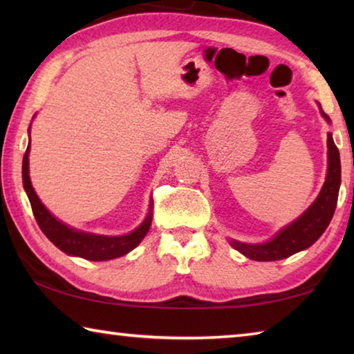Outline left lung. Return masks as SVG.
<instances>
[{"mask_svg": "<svg viewBox=\"0 0 354 354\" xmlns=\"http://www.w3.org/2000/svg\"><path fill=\"white\" fill-rule=\"evenodd\" d=\"M323 113V112H322ZM328 122L326 113H323ZM340 185V158L333 136L328 134V175L320 195L301 217L292 225L281 230L270 242L261 245H248L232 241L231 245L250 259L254 261H279L298 253L313 245L331 221L335 205H337Z\"/></svg>", "mask_w": 354, "mask_h": 354, "instance_id": "8db88e82", "label": "left lung"}]
</instances>
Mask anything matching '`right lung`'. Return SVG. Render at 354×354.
<instances>
[{
  "label": "right lung",
  "instance_id": "1",
  "mask_svg": "<svg viewBox=\"0 0 354 354\" xmlns=\"http://www.w3.org/2000/svg\"><path fill=\"white\" fill-rule=\"evenodd\" d=\"M28 153L29 145L26 148L25 156H23V185H25L29 203H31L32 214L35 220H37V225L41 232H44L59 250H62L64 253L71 256H80L88 261H109L129 253V251L134 250L137 245L140 243L142 239L147 236L153 218L151 209H149L143 223L137 227L136 231H133L128 236L120 237L87 234V232L71 230L67 225L61 223V221L56 220L46 211V207L40 203L39 196L35 195L31 179H29Z\"/></svg>",
  "mask_w": 354,
  "mask_h": 354
}]
</instances>
